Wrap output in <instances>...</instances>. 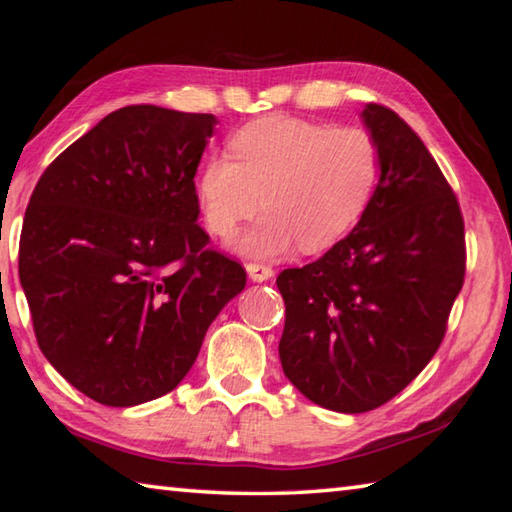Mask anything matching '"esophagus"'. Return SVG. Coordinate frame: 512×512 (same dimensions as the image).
Masks as SVG:
<instances>
[{
  "mask_svg": "<svg viewBox=\"0 0 512 512\" xmlns=\"http://www.w3.org/2000/svg\"><path fill=\"white\" fill-rule=\"evenodd\" d=\"M246 271H248V277L253 282H266V280H271V277H273V268L266 266V264H248Z\"/></svg>",
  "mask_w": 512,
  "mask_h": 512,
  "instance_id": "obj_1",
  "label": "esophagus"
}]
</instances>
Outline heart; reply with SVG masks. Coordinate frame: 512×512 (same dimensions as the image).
Listing matches in <instances>:
<instances>
[{"label": "heart", "instance_id": "1", "mask_svg": "<svg viewBox=\"0 0 512 512\" xmlns=\"http://www.w3.org/2000/svg\"><path fill=\"white\" fill-rule=\"evenodd\" d=\"M230 155H212L196 180L198 205L212 235L228 239L264 207L237 248L277 257L298 244L323 250L359 223L375 196L381 151L357 126L273 115L230 137Z\"/></svg>", "mask_w": 512, "mask_h": 512}]
</instances>
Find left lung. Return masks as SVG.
I'll return each instance as SVG.
<instances>
[{
    "label": "left lung",
    "instance_id": "obj_1",
    "mask_svg": "<svg viewBox=\"0 0 512 512\" xmlns=\"http://www.w3.org/2000/svg\"><path fill=\"white\" fill-rule=\"evenodd\" d=\"M361 119L381 151L368 210L323 257L277 275L284 375L339 413L377 409L420 375L465 277L461 207L427 146L377 103Z\"/></svg>",
    "mask_w": 512,
    "mask_h": 512
}]
</instances>
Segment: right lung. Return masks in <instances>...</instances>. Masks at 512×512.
<instances>
[{"instance_id":"1","label":"right lung","mask_w":512,"mask_h":512,"mask_svg":"<svg viewBox=\"0 0 512 512\" xmlns=\"http://www.w3.org/2000/svg\"><path fill=\"white\" fill-rule=\"evenodd\" d=\"M214 115L126 106L58 155L24 214L20 282L42 354L106 406L185 379L246 271L198 225L194 176Z\"/></svg>"}]
</instances>
